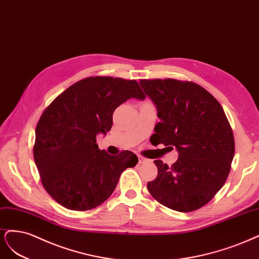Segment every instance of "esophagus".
Returning <instances> with one entry per match:
<instances>
[{
    "label": "esophagus",
    "instance_id": "esophagus-1",
    "mask_svg": "<svg viewBox=\"0 0 259 259\" xmlns=\"http://www.w3.org/2000/svg\"><path fill=\"white\" fill-rule=\"evenodd\" d=\"M138 159H139V163H140V164H141V163H145V162L148 161V160L146 159V158L142 157V156H138Z\"/></svg>",
    "mask_w": 259,
    "mask_h": 259
}]
</instances>
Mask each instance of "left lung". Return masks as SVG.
<instances>
[{
	"mask_svg": "<svg viewBox=\"0 0 259 259\" xmlns=\"http://www.w3.org/2000/svg\"><path fill=\"white\" fill-rule=\"evenodd\" d=\"M160 121L153 145L175 147L179 159L170 168L155 160L157 178L147 183L151 195L164 206L191 212L205 205L224 186L235 155V139L222 105L195 82L141 79Z\"/></svg>",
	"mask_w": 259,
	"mask_h": 259,
	"instance_id": "obj_1",
	"label": "left lung"
}]
</instances>
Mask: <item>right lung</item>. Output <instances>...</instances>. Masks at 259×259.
Segmentation results:
<instances>
[{
    "instance_id": "1",
    "label": "right lung",
    "mask_w": 259,
    "mask_h": 259,
    "mask_svg": "<svg viewBox=\"0 0 259 259\" xmlns=\"http://www.w3.org/2000/svg\"><path fill=\"white\" fill-rule=\"evenodd\" d=\"M144 100L136 80L88 77L58 96L41 114L33 156L47 193L62 206L87 211L103 203L120 174L138 163L130 151L99 149L96 137L112 128L113 113L129 99Z\"/></svg>"
}]
</instances>
